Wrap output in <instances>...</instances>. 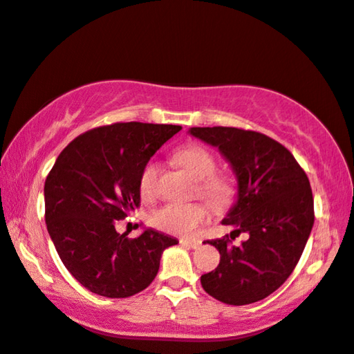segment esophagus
<instances>
[{"label": "esophagus", "instance_id": "1", "mask_svg": "<svg viewBox=\"0 0 354 354\" xmlns=\"http://www.w3.org/2000/svg\"><path fill=\"white\" fill-rule=\"evenodd\" d=\"M180 244L182 245H187V248H192V249H198L199 245H201V241H189V239H180Z\"/></svg>", "mask_w": 354, "mask_h": 354}]
</instances>
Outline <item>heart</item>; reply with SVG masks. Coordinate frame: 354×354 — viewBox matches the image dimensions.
I'll return each mask as SVG.
<instances>
[{
	"label": "heart",
	"instance_id": "b5f03b06",
	"mask_svg": "<svg viewBox=\"0 0 354 354\" xmlns=\"http://www.w3.org/2000/svg\"><path fill=\"white\" fill-rule=\"evenodd\" d=\"M178 165L198 180V192L215 209H225L236 196V183L227 174H217V161L206 148L183 147L176 153ZM160 178V166L150 161L143 166L139 187L143 196H155ZM211 218V209L204 203H167L150 215V222L161 232L182 238H192Z\"/></svg>",
	"mask_w": 354,
	"mask_h": 354
}]
</instances>
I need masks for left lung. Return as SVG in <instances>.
I'll list each match as a JSON object with an SVG mask.
<instances>
[{
	"mask_svg": "<svg viewBox=\"0 0 354 354\" xmlns=\"http://www.w3.org/2000/svg\"><path fill=\"white\" fill-rule=\"evenodd\" d=\"M217 147L238 178V198L223 225L232 234L207 241L220 263L201 276L203 289L227 305H249L273 294L299 263L315 223L313 193L292 153L271 137L238 127H192ZM250 238L239 246L236 234Z\"/></svg>",
	"mask_w": 354,
	"mask_h": 354,
	"instance_id": "obj_1",
	"label": "left lung"
}]
</instances>
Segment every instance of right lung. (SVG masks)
<instances>
[{
  "mask_svg": "<svg viewBox=\"0 0 354 354\" xmlns=\"http://www.w3.org/2000/svg\"><path fill=\"white\" fill-rule=\"evenodd\" d=\"M180 126L115 122L76 137L46 177V225L60 260L86 289L126 299L147 289L162 250L178 241L155 230L127 238L116 220L140 206L139 177Z\"/></svg>",
  "mask_w": 354,
  "mask_h": 354,
  "instance_id": "1",
  "label": "right lung"
}]
</instances>
